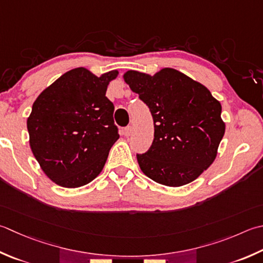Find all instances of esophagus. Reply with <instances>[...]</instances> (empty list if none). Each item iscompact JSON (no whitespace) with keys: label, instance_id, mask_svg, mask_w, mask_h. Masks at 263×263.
I'll list each match as a JSON object with an SVG mask.
<instances>
[{"label":"esophagus","instance_id":"34e87169","mask_svg":"<svg viewBox=\"0 0 263 263\" xmlns=\"http://www.w3.org/2000/svg\"><path fill=\"white\" fill-rule=\"evenodd\" d=\"M123 133H124L125 137H128L132 133V127L130 125H127L124 127V130H123Z\"/></svg>","mask_w":263,"mask_h":263}]
</instances>
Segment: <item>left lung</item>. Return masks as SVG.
<instances>
[{"label": "left lung", "instance_id": "1", "mask_svg": "<svg viewBox=\"0 0 263 263\" xmlns=\"http://www.w3.org/2000/svg\"><path fill=\"white\" fill-rule=\"evenodd\" d=\"M124 81L154 121L151 148L137 154L141 171L168 187L197 179L213 163L224 135L220 102L203 84L173 68L154 76L128 70Z\"/></svg>", "mask_w": 263, "mask_h": 263}]
</instances>
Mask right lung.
Wrapping results in <instances>:
<instances>
[{
    "instance_id": "right-lung-1",
    "label": "right lung",
    "mask_w": 263,
    "mask_h": 263,
    "mask_svg": "<svg viewBox=\"0 0 263 263\" xmlns=\"http://www.w3.org/2000/svg\"><path fill=\"white\" fill-rule=\"evenodd\" d=\"M117 70L98 77L83 67L71 69L35 100L27 120L29 145L44 173L66 188L99 176L120 138L114 105L106 97Z\"/></svg>"
}]
</instances>
